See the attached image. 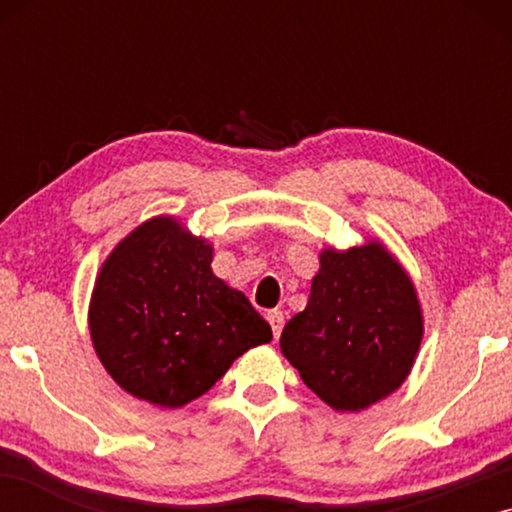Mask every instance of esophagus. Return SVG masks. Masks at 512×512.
<instances>
[{
  "label": "esophagus",
  "instance_id": "34e87169",
  "mask_svg": "<svg viewBox=\"0 0 512 512\" xmlns=\"http://www.w3.org/2000/svg\"><path fill=\"white\" fill-rule=\"evenodd\" d=\"M265 317H268L272 335L279 338V333H282V328H284V312L282 310H270L268 314H265Z\"/></svg>",
  "mask_w": 512,
  "mask_h": 512
}]
</instances>
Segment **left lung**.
<instances>
[{
  "label": "left lung",
  "mask_w": 512,
  "mask_h": 512,
  "mask_svg": "<svg viewBox=\"0 0 512 512\" xmlns=\"http://www.w3.org/2000/svg\"><path fill=\"white\" fill-rule=\"evenodd\" d=\"M422 342L415 286L382 244L321 254L307 307L282 352L335 410H363L401 387Z\"/></svg>",
  "instance_id": "left-lung-1"
}]
</instances>
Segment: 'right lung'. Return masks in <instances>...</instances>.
Wrapping results in <instances>:
<instances>
[{"label":"right lung","mask_w":512,"mask_h":512,"mask_svg":"<svg viewBox=\"0 0 512 512\" xmlns=\"http://www.w3.org/2000/svg\"><path fill=\"white\" fill-rule=\"evenodd\" d=\"M209 265L212 247L167 216L132 230L102 265L90 338L128 394L181 408L237 356L272 340L268 321Z\"/></svg>","instance_id":"1"}]
</instances>
